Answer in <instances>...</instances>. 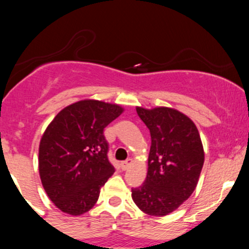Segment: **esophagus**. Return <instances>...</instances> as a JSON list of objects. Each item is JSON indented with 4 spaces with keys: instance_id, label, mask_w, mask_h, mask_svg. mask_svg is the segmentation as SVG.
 <instances>
[{
    "instance_id": "esophagus-1",
    "label": "esophagus",
    "mask_w": 249,
    "mask_h": 249,
    "mask_svg": "<svg viewBox=\"0 0 249 249\" xmlns=\"http://www.w3.org/2000/svg\"><path fill=\"white\" fill-rule=\"evenodd\" d=\"M131 164H132V159H131V158H128V159H126V160H125V161H123L122 164H121L122 170H123V171L127 170V168L130 167Z\"/></svg>"
}]
</instances>
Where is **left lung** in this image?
<instances>
[{"mask_svg": "<svg viewBox=\"0 0 249 249\" xmlns=\"http://www.w3.org/2000/svg\"><path fill=\"white\" fill-rule=\"evenodd\" d=\"M137 113L151 134L147 176L142 186L132 188V199L148 215L173 212L196 190L205 160L204 147L196 124L171 107Z\"/></svg>", "mask_w": 249, "mask_h": 249, "instance_id": "obj_1", "label": "left lung"}]
</instances>
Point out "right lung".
I'll list each match as a JSON object with an SVG mask.
<instances>
[{
  "label": "right lung",
  "instance_id": "obj_1",
  "mask_svg": "<svg viewBox=\"0 0 249 249\" xmlns=\"http://www.w3.org/2000/svg\"><path fill=\"white\" fill-rule=\"evenodd\" d=\"M123 111L117 104L84 99L63 108L48 125L39 142V177L62 212L81 215L95 206L115 172L104 128Z\"/></svg>",
  "mask_w": 249,
  "mask_h": 249
}]
</instances>
